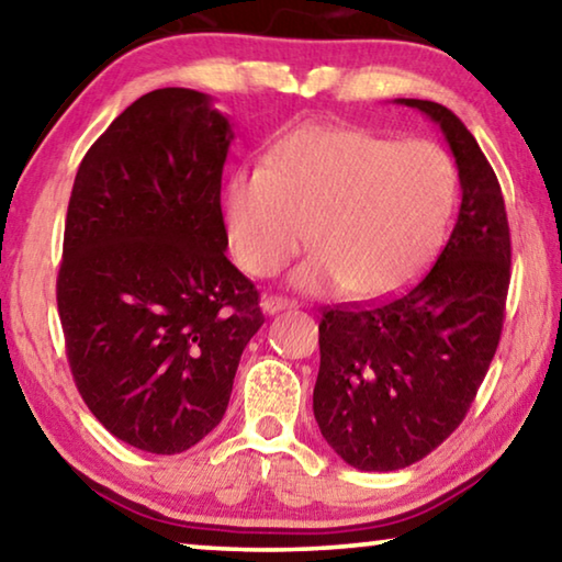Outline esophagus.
<instances>
[{
	"instance_id": "1",
	"label": "esophagus",
	"mask_w": 562,
	"mask_h": 562,
	"mask_svg": "<svg viewBox=\"0 0 562 562\" xmlns=\"http://www.w3.org/2000/svg\"><path fill=\"white\" fill-rule=\"evenodd\" d=\"M293 306V301H289V299H283V296H266L263 301H261V308H263V314H279V311H286V308H291Z\"/></svg>"
}]
</instances>
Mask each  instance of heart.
I'll list each match as a JSON object with an SVG mask.
<instances>
[{
  "mask_svg": "<svg viewBox=\"0 0 562 562\" xmlns=\"http://www.w3.org/2000/svg\"><path fill=\"white\" fill-rule=\"evenodd\" d=\"M454 193V166L435 143L308 123L281 135L263 168L228 180L223 226L248 273H279L311 240L293 286L384 299L437 251Z\"/></svg>",
  "mask_w": 562,
  "mask_h": 562,
  "instance_id": "heart-1",
  "label": "heart"
}]
</instances>
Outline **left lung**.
<instances>
[{
  "instance_id": "1",
  "label": "left lung",
  "mask_w": 562,
  "mask_h": 562,
  "mask_svg": "<svg viewBox=\"0 0 562 562\" xmlns=\"http://www.w3.org/2000/svg\"><path fill=\"white\" fill-rule=\"evenodd\" d=\"M439 125L462 205L431 269L376 306L326 308L314 417L351 468L392 472L437 450L468 414L495 357L510 286V226L495 170L439 102L394 100Z\"/></svg>"
}]
</instances>
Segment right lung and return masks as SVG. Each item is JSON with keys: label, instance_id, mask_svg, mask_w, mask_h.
<instances>
[{"label": "right lung", "instance_id": "1", "mask_svg": "<svg viewBox=\"0 0 562 562\" xmlns=\"http://www.w3.org/2000/svg\"><path fill=\"white\" fill-rule=\"evenodd\" d=\"M228 117L162 88L112 120L77 168L57 308L85 404L110 435L178 454L226 414L240 353L266 322L226 258Z\"/></svg>", "mask_w": 562, "mask_h": 562}]
</instances>
